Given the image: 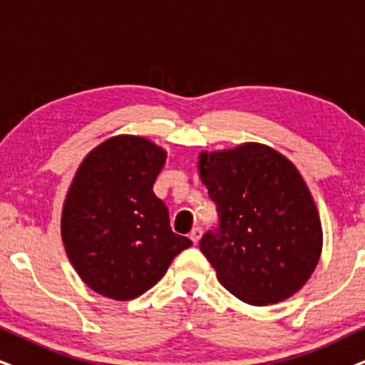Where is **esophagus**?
I'll list each match as a JSON object with an SVG mask.
<instances>
[{"label":"esophagus","instance_id":"obj_1","mask_svg":"<svg viewBox=\"0 0 365 365\" xmlns=\"http://www.w3.org/2000/svg\"><path fill=\"white\" fill-rule=\"evenodd\" d=\"M202 237V227H193L192 232H190V239L193 244H198V241H200Z\"/></svg>","mask_w":365,"mask_h":365}]
</instances>
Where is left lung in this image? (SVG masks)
Returning <instances> with one entry per match:
<instances>
[{"instance_id":"8db88e82","label":"left lung","mask_w":365,"mask_h":365,"mask_svg":"<svg viewBox=\"0 0 365 365\" xmlns=\"http://www.w3.org/2000/svg\"><path fill=\"white\" fill-rule=\"evenodd\" d=\"M200 180L219 225L200 239L217 278L249 305L297 293L322 252V224L312 193L286 156L259 143L202 153Z\"/></svg>"}]
</instances>
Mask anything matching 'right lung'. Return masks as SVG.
<instances>
[{
  "instance_id": "1",
  "label": "right lung",
  "mask_w": 365,
  "mask_h": 365,
  "mask_svg": "<svg viewBox=\"0 0 365 365\" xmlns=\"http://www.w3.org/2000/svg\"><path fill=\"white\" fill-rule=\"evenodd\" d=\"M165 160L145 138L114 136L86 156L68 188L63 246L82 281L103 297H140L192 246L170 227L167 205L153 192Z\"/></svg>"
}]
</instances>
